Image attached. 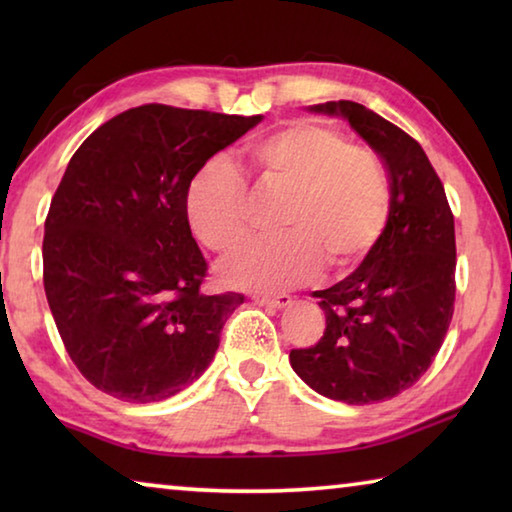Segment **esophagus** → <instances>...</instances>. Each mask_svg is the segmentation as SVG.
Listing matches in <instances>:
<instances>
[{
  "instance_id": "esophagus-1",
  "label": "esophagus",
  "mask_w": 512,
  "mask_h": 512,
  "mask_svg": "<svg viewBox=\"0 0 512 512\" xmlns=\"http://www.w3.org/2000/svg\"><path fill=\"white\" fill-rule=\"evenodd\" d=\"M253 300L257 302V305L262 307H271V309H284L291 305V296H287V293H280V296H262V293H257V296H253Z\"/></svg>"
}]
</instances>
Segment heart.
Returning <instances> with one entry per match:
<instances>
[{
    "label": "heart",
    "instance_id": "b5f03b06",
    "mask_svg": "<svg viewBox=\"0 0 512 512\" xmlns=\"http://www.w3.org/2000/svg\"><path fill=\"white\" fill-rule=\"evenodd\" d=\"M268 189L287 194L282 237L250 244L225 259L221 280L232 289L277 291L316 277L325 259L339 271L363 262L391 219V187L368 149L316 121L298 119L248 149ZM187 221L207 248L228 253L248 239L246 185L232 162L214 155L189 180Z\"/></svg>",
    "mask_w": 512,
    "mask_h": 512
}]
</instances>
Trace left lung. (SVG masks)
<instances>
[{
  "instance_id": "obj_1",
  "label": "left lung",
  "mask_w": 512,
  "mask_h": 512,
  "mask_svg": "<svg viewBox=\"0 0 512 512\" xmlns=\"http://www.w3.org/2000/svg\"><path fill=\"white\" fill-rule=\"evenodd\" d=\"M307 110L345 119L384 160L391 219L357 271L311 293L325 311V332L311 348L291 350L289 361L329 400L384 402L427 372L452 323L454 216L427 153L402 128L354 101Z\"/></svg>"
}]
</instances>
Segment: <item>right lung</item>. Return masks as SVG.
I'll return each mask as SVG.
<instances>
[{
	"label": "right lung",
	"instance_id": "1",
	"mask_svg": "<svg viewBox=\"0 0 512 512\" xmlns=\"http://www.w3.org/2000/svg\"><path fill=\"white\" fill-rule=\"evenodd\" d=\"M262 115L149 103L99 126L69 160L45 221V293L67 354L121 402L173 397L210 366L244 296H207L185 212L196 169Z\"/></svg>",
	"mask_w": 512,
	"mask_h": 512
}]
</instances>
